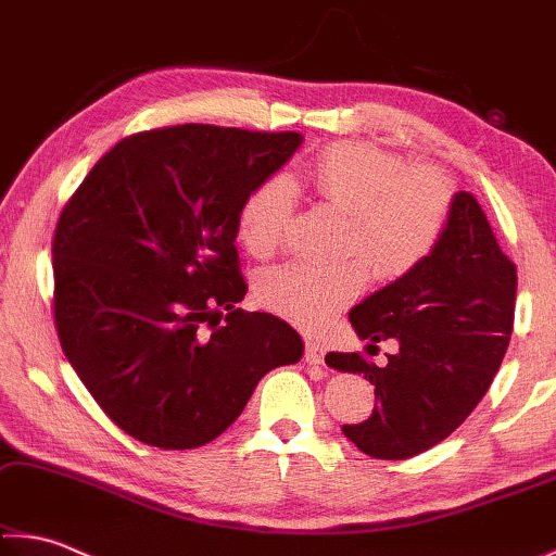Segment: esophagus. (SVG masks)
<instances>
[{
  "instance_id": "obj_1",
  "label": "esophagus",
  "mask_w": 556,
  "mask_h": 556,
  "mask_svg": "<svg viewBox=\"0 0 556 556\" xmlns=\"http://www.w3.org/2000/svg\"><path fill=\"white\" fill-rule=\"evenodd\" d=\"M324 345H318L314 341H306V353H304V363L306 365H324Z\"/></svg>"
}]
</instances>
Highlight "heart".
<instances>
[{
    "label": "heart",
    "instance_id": "obj_1",
    "mask_svg": "<svg viewBox=\"0 0 556 556\" xmlns=\"http://www.w3.org/2000/svg\"><path fill=\"white\" fill-rule=\"evenodd\" d=\"M306 184L318 199L348 213L345 252L363 256L380 279L409 275L437 250L454 203V188L437 168H407L400 154L368 142L321 149L306 168ZM291 223V186L269 178L242 203L240 240L255 257H269L287 242ZM362 261L333 267L291 262L269 269L257 287L262 304L299 326L321 328L361 294L368 279Z\"/></svg>",
    "mask_w": 556,
    "mask_h": 556
}]
</instances>
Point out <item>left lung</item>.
Wrapping results in <instances>:
<instances>
[{"mask_svg":"<svg viewBox=\"0 0 556 556\" xmlns=\"http://www.w3.org/2000/svg\"><path fill=\"white\" fill-rule=\"evenodd\" d=\"M517 271L473 195L458 191L437 250L409 275L351 308L355 333L400 351L378 368L361 353H328L341 372L375 384L372 417L343 434L372 458L417 456L464 425L491 388L513 336Z\"/></svg>","mask_w":556,"mask_h":556,"instance_id":"8db88e82","label":"left lung"}]
</instances>
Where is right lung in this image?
<instances>
[{
  "label": "right lung",
  "instance_id": "1",
  "mask_svg": "<svg viewBox=\"0 0 556 556\" xmlns=\"http://www.w3.org/2000/svg\"><path fill=\"white\" fill-rule=\"evenodd\" d=\"M299 131L178 125L122 139L53 235L61 348L102 412L159 448L220 437L279 365L304 355L281 318L235 308L240 208ZM229 316L220 325L222 312Z\"/></svg>",
  "mask_w": 556,
  "mask_h": 556
}]
</instances>
